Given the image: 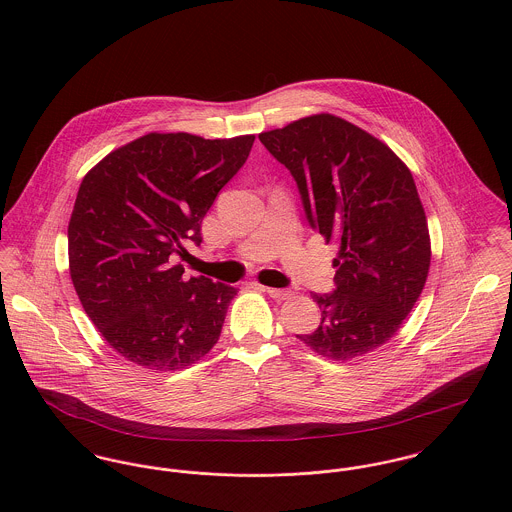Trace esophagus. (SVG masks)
Returning a JSON list of instances; mask_svg holds the SVG:
<instances>
[{
  "label": "esophagus",
  "mask_w": 512,
  "mask_h": 512,
  "mask_svg": "<svg viewBox=\"0 0 512 512\" xmlns=\"http://www.w3.org/2000/svg\"><path fill=\"white\" fill-rule=\"evenodd\" d=\"M264 292L268 293L270 297L278 299V301H284V299H290L292 297V290H280V288H262Z\"/></svg>",
  "instance_id": "esophagus-1"
}]
</instances>
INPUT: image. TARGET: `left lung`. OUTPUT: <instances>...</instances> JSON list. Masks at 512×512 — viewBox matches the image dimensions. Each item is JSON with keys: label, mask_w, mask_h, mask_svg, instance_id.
I'll use <instances>...</instances> for the list:
<instances>
[{"label": "left lung", "mask_w": 512, "mask_h": 512, "mask_svg": "<svg viewBox=\"0 0 512 512\" xmlns=\"http://www.w3.org/2000/svg\"><path fill=\"white\" fill-rule=\"evenodd\" d=\"M290 169L309 224L337 242L335 292L311 293L321 325L297 335L317 355L353 361L402 327L428 280V219L406 163L359 126L313 114L262 132Z\"/></svg>", "instance_id": "8db88e82"}]
</instances>
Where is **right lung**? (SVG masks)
<instances>
[{
  "label": "right lung",
  "instance_id": "right-lung-1",
  "mask_svg": "<svg viewBox=\"0 0 512 512\" xmlns=\"http://www.w3.org/2000/svg\"><path fill=\"white\" fill-rule=\"evenodd\" d=\"M254 136L151 132L110 151L82 179L69 222L76 295L106 343L149 370L201 361L219 341L236 288L173 264L248 159Z\"/></svg>",
  "mask_w": 512,
  "mask_h": 512
}]
</instances>
